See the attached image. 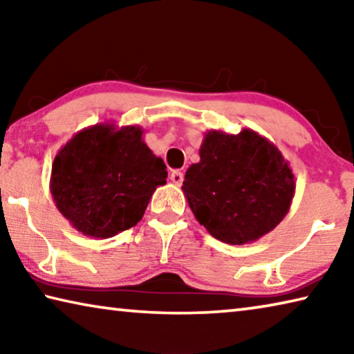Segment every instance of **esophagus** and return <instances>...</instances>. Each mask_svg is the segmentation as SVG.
Masks as SVG:
<instances>
[{
	"label": "esophagus",
	"instance_id": "obj_1",
	"mask_svg": "<svg viewBox=\"0 0 354 354\" xmlns=\"http://www.w3.org/2000/svg\"><path fill=\"white\" fill-rule=\"evenodd\" d=\"M170 181L175 184V185H181L183 184V181H184V175H183V171H179V170H175V171H171V175H170Z\"/></svg>",
	"mask_w": 354,
	"mask_h": 354
}]
</instances>
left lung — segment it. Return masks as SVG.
<instances>
[{
    "instance_id": "8db88e82",
    "label": "left lung",
    "mask_w": 354,
    "mask_h": 354,
    "mask_svg": "<svg viewBox=\"0 0 354 354\" xmlns=\"http://www.w3.org/2000/svg\"><path fill=\"white\" fill-rule=\"evenodd\" d=\"M183 192L209 234L245 245L268 234L286 217L295 176L279 149L256 131L211 129L200 147V162L185 171Z\"/></svg>"
}]
</instances>
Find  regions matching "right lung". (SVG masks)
<instances>
[{"mask_svg":"<svg viewBox=\"0 0 354 354\" xmlns=\"http://www.w3.org/2000/svg\"><path fill=\"white\" fill-rule=\"evenodd\" d=\"M140 127L98 123L59 149L50 192L70 225L93 239H109L142 220L154 190L167 181L164 160L142 139Z\"/></svg>","mask_w":354,"mask_h":354,"instance_id":"1","label":"right lung"}]
</instances>
